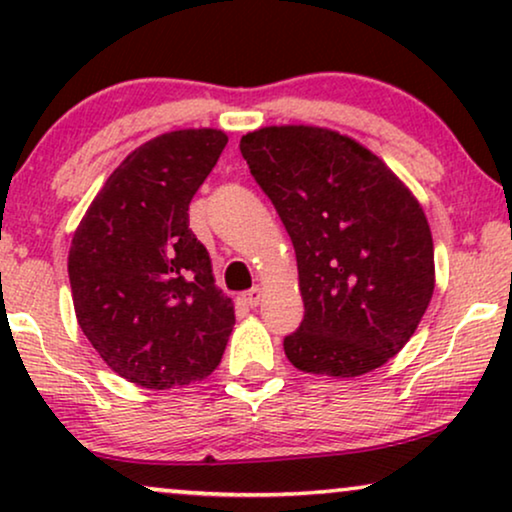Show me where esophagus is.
<instances>
[{
	"mask_svg": "<svg viewBox=\"0 0 512 512\" xmlns=\"http://www.w3.org/2000/svg\"><path fill=\"white\" fill-rule=\"evenodd\" d=\"M242 300H244V303H247L249 307H256L258 303H261V289H258V286H251L249 291L242 293Z\"/></svg>",
	"mask_w": 512,
	"mask_h": 512,
	"instance_id": "34e87169",
	"label": "esophagus"
}]
</instances>
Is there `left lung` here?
<instances>
[{
    "instance_id": "1",
    "label": "left lung",
    "mask_w": 512,
    "mask_h": 512,
    "mask_svg": "<svg viewBox=\"0 0 512 512\" xmlns=\"http://www.w3.org/2000/svg\"><path fill=\"white\" fill-rule=\"evenodd\" d=\"M251 177L298 261L305 317L284 338L303 373L356 377L401 352L433 296V240L401 179L366 146L312 125L242 137Z\"/></svg>"
}]
</instances>
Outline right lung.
<instances>
[{"label": "right lung", "instance_id": "obj_1", "mask_svg": "<svg viewBox=\"0 0 512 512\" xmlns=\"http://www.w3.org/2000/svg\"><path fill=\"white\" fill-rule=\"evenodd\" d=\"M228 137L165 132L130 153L95 195L69 249L79 326L107 366L144 389L205 380L235 324L188 205Z\"/></svg>", "mask_w": 512, "mask_h": 512}]
</instances>
